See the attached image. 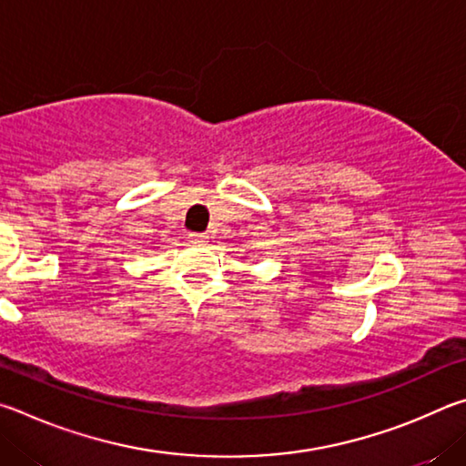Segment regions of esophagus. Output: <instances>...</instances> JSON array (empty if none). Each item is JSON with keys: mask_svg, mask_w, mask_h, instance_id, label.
I'll use <instances>...</instances> for the list:
<instances>
[{"mask_svg": "<svg viewBox=\"0 0 466 466\" xmlns=\"http://www.w3.org/2000/svg\"><path fill=\"white\" fill-rule=\"evenodd\" d=\"M187 241L192 246H207V235L204 233H187Z\"/></svg>", "mask_w": 466, "mask_h": 466, "instance_id": "1", "label": "esophagus"}]
</instances>
